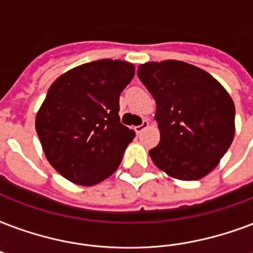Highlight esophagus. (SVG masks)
I'll use <instances>...</instances> for the list:
<instances>
[{
    "label": "esophagus",
    "mask_w": 253,
    "mask_h": 253,
    "mask_svg": "<svg viewBox=\"0 0 253 253\" xmlns=\"http://www.w3.org/2000/svg\"><path fill=\"white\" fill-rule=\"evenodd\" d=\"M148 127V121L147 119H143V122H142V125H139V126L135 127V131L138 132V134H140V132H143L146 128Z\"/></svg>",
    "instance_id": "1"
}]
</instances>
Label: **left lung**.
I'll use <instances>...</instances> for the list:
<instances>
[{
  "label": "left lung",
  "instance_id": "obj_1",
  "mask_svg": "<svg viewBox=\"0 0 253 253\" xmlns=\"http://www.w3.org/2000/svg\"><path fill=\"white\" fill-rule=\"evenodd\" d=\"M157 102L161 142L150 150L157 167L172 178L198 180L215 169L235 135V105L207 71L180 61L138 67Z\"/></svg>",
  "mask_w": 253,
  "mask_h": 253
}]
</instances>
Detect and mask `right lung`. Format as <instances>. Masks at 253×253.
I'll return each instance as SVG.
<instances>
[{
    "mask_svg": "<svg viewBox=\"0 0 253 253\" xmlns=\"http://www.w3.org/2000/svg\"><path fill=\"white\" fill-rule=\"evenodd\" d=\"M132 63L99 59L71 69L50 86L36 130L50 165L80 186L109 178L135 131L119 119V95L134 78Z\"/></svg>",
    "mask_w": 253,
    "mask_h": 253,
    "instance_id": "add662e5",
    "label": "right lung"
}]
</instances>
